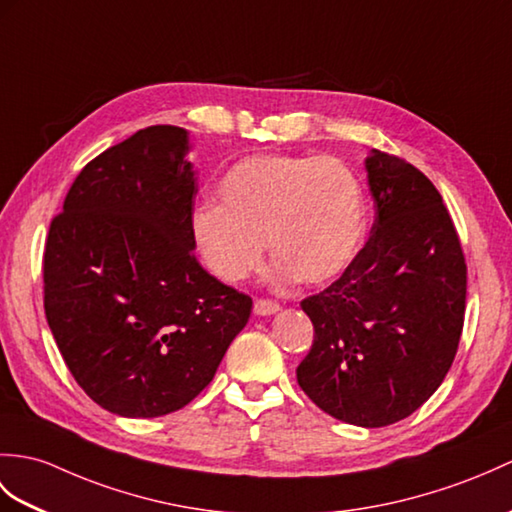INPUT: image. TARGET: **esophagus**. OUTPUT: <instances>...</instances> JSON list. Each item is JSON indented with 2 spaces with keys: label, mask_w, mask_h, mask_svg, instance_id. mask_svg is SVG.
<instances>
[{
  "label": "esophagus",
  "mask_w": 512,
  "mask_h": 512,
  "mask_svg": "<svg viewBox=\"0 0 512 512\" xmlns=\"http://www.w3.org/2000/svg\"><path fill=\"white\" fill-rule=\"evenodd\" d=\"M279 310H281V307L275 301H266V299L255 301V314L257 316H272V314H277Z\"/></svg>",
  "instance_id": "esophagus-1"
}]
</instances>
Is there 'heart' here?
<instances>
[{"instance_id":"heart-1","label":"heart","mask_w":512,"mask_h":512,"mask_svg":"<svg viewBox=\"0 0 512 512\" xmlns=\"http://www.w3.org/2000/svg\"><path fill=\"white\" fill-rule=\"evenodd\" d=\"M192 235L207 270L224 283L261 266L266 240L281 283L325 285L362 246V187L338 159L253 154L220 178L218 205L192 213Z\"/></svg>"}]
</instances>
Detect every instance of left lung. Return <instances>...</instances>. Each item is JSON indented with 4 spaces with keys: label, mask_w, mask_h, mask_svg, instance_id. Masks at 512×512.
<instances>
[{
    "label": "left lung",
    "mask_w": 512,
    "mask_h": 512,
    "mask_svg": "<svg viewBox=\"0 0 512 512\" xmlns=\"http://www.w3.org/2000/svg\"><path fill=\"white\" fill-rule=\"evenodd\" d=\"M364 168L373 233L338 281L301 303L316 336L296 379L334 419L384 427L443 384L465 323L467 264L430 178L379 150Z\"/></svg>",
    "instance_id": "1"
}]
</instances>
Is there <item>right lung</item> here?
Returning a JSON list of instances; mask_svg holds the SVG:
<instances>
[{"label":"right lung","instance_id":"add662e5","mask_svg":"<svg viewBox=\"0 0 512 512\" xmlns=\"http://www.w3.org/2000/svg\"><path fill=\"white\" fill-rule=\"evenodd\" d=\"M189 150L185 128L137 130L85 165L47 235L45 316L58 351L98 406L128 419L200 395L253 310L194 257Z\"/></svg>","mask_w":512,"mask_h":512}]
</instances>
